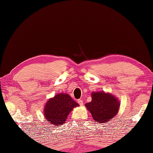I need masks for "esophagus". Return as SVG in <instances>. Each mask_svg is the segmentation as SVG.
Listing matches in <instances>:
<instances>
[{
	"label": "esophagus",
	"mask_w": 153,
	"mask_h": 153,
	"mask_svg": "<svg viewBox=\"0 0 153 153\" xmlns=\"http://www.w3.org/2000/svg\"><path fill=\"white\" fill-rule=\"evenodd\" d=\"M77 103H78L80 105H82L83 104H84V103H83V100L81 99H79L78 100H77Z\"/></svg>",
	"instance_id": "esophagus-1"
}]
</instances>
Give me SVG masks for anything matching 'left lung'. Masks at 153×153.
Wrapping results in <instances>:
<instances>
[{"mask_svg": "<svg viewBox=\"0 0 153 153\" xmlns=\"http://www.w3.org/2000/svg\"><path fill=\"white\" fill-rule=\"evenodd\" d=\"M85 105L96 123H106L118 114L120 102L111 94L99 91L91 93V101Z\"/></svg>", "mask_w": 153, "mask_h": 153, "instance_id": "obj_1", "label": "left lung"}]
</instances>
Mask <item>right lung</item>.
<instances>
[{
    "label": "right lung",
    "mask_w": 153,
    "mask_h": 153,
    "mask_svg": "<svg viewBox=\"0 0 153 153\" xmlns=\"http://www.w3.org/2000/svg\"><path fill=\"white\" fill-rule=\"evenodd\" d=\"M78 105L69 94L60 93L47 102L44 108V116L51 124L59 126L65 123L69 114Z\"/></svg>",
    "instance_id": "right-lung-1"
}]
</instances>
